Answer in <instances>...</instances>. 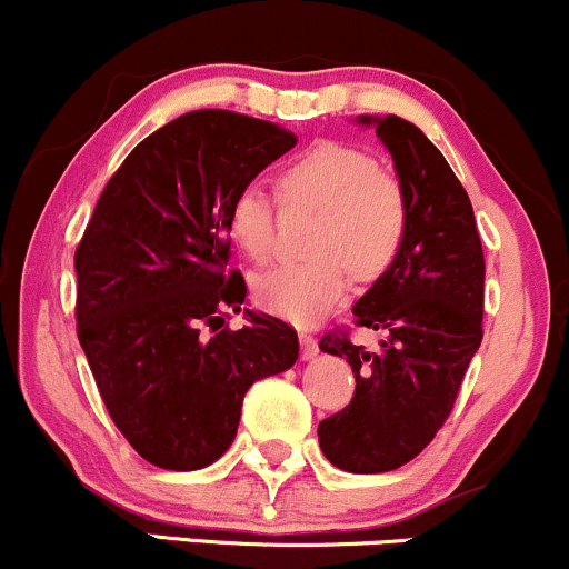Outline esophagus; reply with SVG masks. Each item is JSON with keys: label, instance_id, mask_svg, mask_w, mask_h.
Here are the masks:
<instances>
[{"label": "esophagus", "instance_id": "1", "mask_svg": "<svg viewBox=\"0 0 569 569\" xmlns=\"http://www.w3.org/2000/svg\"><path fill=\"white\" fill-rule=\"evenodd\" d=\"M301 352H303V360H315V357L319 355L317 338L311 333H306V330H301Z\"/></svg>", "mask_w": 569, "mask_h": 569}]
</instances>
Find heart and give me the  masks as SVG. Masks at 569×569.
<instances>
[{
	"mask_svg": "<svg viewBox=\"0 0 569 569\" xmlns=\"http://www.w3.org/2000/svg\"><path fill=\"white\" fill-rule=\"evenodd\" d=\"M287 209H315L309 260L284 263L254 279V301L268 315L309 325L341 301L349 271L373 282L395 263L408 236V196L400 177L360 147L322 142L277 177ZM228 236L263 263L273 250L277 203L258 184H241L228 203Z\"/></svg>",
	"mask_w": 569,
	"mask_h": 569,
	"instance_id": "heart-1",
	"label": "heart"
}]
</instances>
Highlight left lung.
<instances>
[{"label": "left lung", "instance_id": "1", "mask_svg": "<svg viewBox=\"0 0 569 569\" xmlns=\"http://www.w3.org/2000/svg\"><path fill=\"white\" fill-rule=\"evenodd\" d=\"M392 152L408 196V236L395 263L355 303L357 328L387 338L368 352L352 330L319 349L347 357L355 395L319 422V449L349 473L403 468L449 419L483 338V250L473 203L422 131L398 114L360 118Z\"/></svg>", "mask_w": 569, "mask_h": 569}]
</instances>
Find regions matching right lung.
Here are the masks:
<instances>
[{
    "label": "right lung",
    "mask_w": 569,
    "mask_h": 569,
    "mask_svg": "<svg viewBox=\"0 0 569 569\" xmlns=\"http://www.w3.org/2000/svg\"><path fill=\"white\" fill-rule=\"evenodd\" d=\"M296 142L241 112L180 114L126 156L74 250L80 347L114 427L156 468L220 459L247 389L298 360L282 319L226 325L247 296L228 271V203Z\"/></svg>",
    "instance_id": "1"
}]
</instances>
